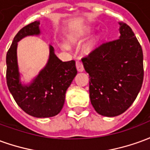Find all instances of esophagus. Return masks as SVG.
Segmentation results:
<instances>
[{
    "mask_svg": "<svg viewBox=\"0 0 150 150\" xmlns=\"http://www.w3.org/2000/svg\"><path fill=\"white\" fill-rule=\"evenodd\" d=\"M76 68H77V71L79 72L83 71L84 68H83V63L79 61H77L76 62Z\"/></svg>",
    "mask_w": 150,
    "mask_h": 150,
    "instance_id": "esophagus-1",
    "label": "esophagus"
}]
</instances>
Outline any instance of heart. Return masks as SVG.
I'll list each match as a JSON object with an SVG mask.
<instances>
[{"label": "heart", "mask_w": 150, "mask_h": 150, "mask_svg": "<svg viewBox=\"0 0 150 150\" xmlns=\"http://www.w3.org/2000/svg\"><path fill=\"white\" fill-rule=\"evenodd\" d=\"M78 37H79V34L73 35L72 37H71V41H74V40H75L76 38H78ZM94 46H95V41L94 40H91V41H90V42L87 44V46H86V47H85V50H86L87 51H90V50H91L94 48ZM62 47L66 50L68 49V46H67V44H63V45H62Z\"/></svg>", "instance_id": "b5f03b06"}]
</instances>
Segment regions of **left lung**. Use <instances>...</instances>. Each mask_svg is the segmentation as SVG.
<instances>
[{"label":"left lung","mask_w":150,"mask_h":150,"mask_svg":"<svg viewBox=\"0 0 150 150\" xmlns=\"http://www.w3.org/2000/svg\"><path fill=\"white\" fill-rule=\"evenodd\" d=\"M120 25L118 39L103 43L82 59L89 74V95L100 115L125 112L134 102L144 77L143 52L132 29Z\"/></svg>","instance_id":"1"}]
</instances>
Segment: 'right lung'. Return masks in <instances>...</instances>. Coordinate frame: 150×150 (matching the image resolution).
Segmentation results:
<instances>
[{
	"mask_svg": "<svg viewBox=\"0 0 150 150\" xmlns=\"http://www.w3.org/2000/svg\"><path fill=\"white\" fill-rule=\"evenodd\" d=\"M40 21L23 27L16 34L6 54V81L13 97L25 112L37 118L58 115L65 102L66 91L77 74L74 60L62 62L49 46L50 54L46 65L29 83L21 81L18 63V42L26 36L39 35Z\"/></svg>",
	"mask_w": 150,
	"mask_h": 150,
	"instance_id": "add662e5",
	"label": "right lung"
}]
</instances>
